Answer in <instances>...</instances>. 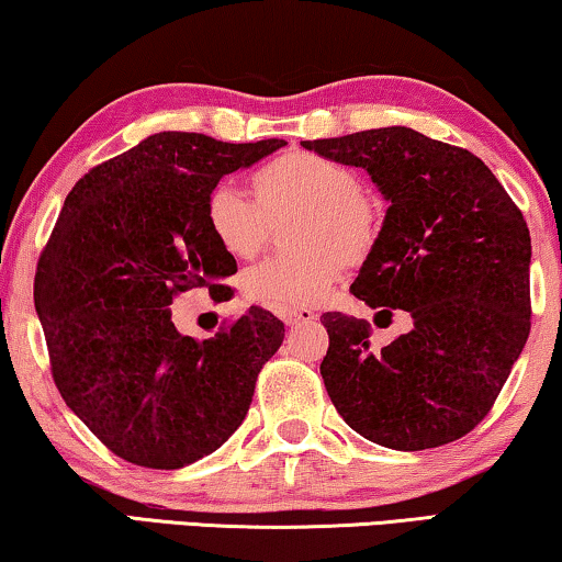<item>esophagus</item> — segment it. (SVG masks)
<instances>
[{"label": "esophagus", "mask_w": 562, "mask_h": 562, "mask_svg": "<svg viewBox=\"0 0 562 562\" xmlns=\"http://www.w3.org/2000/svg\"><path fill=\"white\" fill-rule=\"evenodd\" d=\"M281 319L286 327H299V324H308L312 319H316V312L314 308H286V312H281Z\"/></svg>", "instance_id": "esophagus-1"}]
</instances>
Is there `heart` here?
I'll use <instances>...</instances> for the list:
<instances>
[{
	"mask_svg": "<svg viewBox=\"0 0 562 562\" xmlns=\"http://www.w3.org/2000/svg\"><path fill=\"white\" fill-rule=\"evenodd\" d=\"M250 202L233 182L207 192L205 223L213 240L235 261H248L266 246L271 225L296 215L286 243L246 273L248 296L276 312L308 306L329 294L349 261L375 248L382 210L360 190L352 169L312 151H289L254 175Z\"/></svg>",
	"mask_w": 562,
	"mask_h": 562,
	"instance_id": "obj_1",
	"label": "heart"
}]
</instances>
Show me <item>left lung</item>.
<instances>
[{
  "mask_svg": "<svg viewBox=\"0 0 562 562\" xmlns=\"http://www.w3.org/2000/svg\"><path fill=\"white\" fill-rule=\"evenodd\" d=\"M368 169L390 202L349 291L413 327L370 347V324L327 312L324 387L349 428L395 451L451 443L492 411L530 335V231L474 154L387 126L301 142ZM375 316V319H378Z\"/></svg>",
  "mask_w": 562,
  "mask_h": 562,
  "instance_id": "left-lung-1",
  "label": "left lung"
}]
</instances>
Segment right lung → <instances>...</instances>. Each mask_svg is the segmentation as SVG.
I'll list each match as a JSON object with an SVG mask.
<instances>
[{
  "instance_id": "add662e5",
  "label": "right lung",
  "mask_w": 562,
  "mask_h": 562,
  "mask_svg": "<svg viewBox=\"0 0 562 562\" xmlns=\"http://www.w3.org/2000/svg\"><path fill=\"white\" fill-rule=\"evenodd\" d=\"M283 139L227 144L161 132L72 187L37 261L35 308L68 408L116 457L182 469L246 418L283 322L250 306L215 337L177 331L172 299H231L238 271L205 223L207 192Z\"/></svg>"
}]
</instances>
